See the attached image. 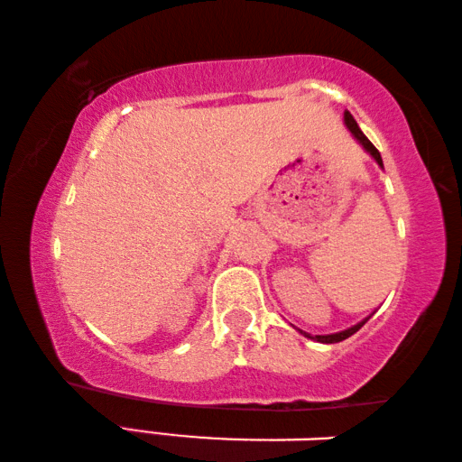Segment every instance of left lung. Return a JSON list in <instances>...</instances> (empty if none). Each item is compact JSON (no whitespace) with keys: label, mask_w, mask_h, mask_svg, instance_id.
I'll return each mask as SVG.
<instances>
[{"label":"left lung","mask_w":462,"mask_h":462,"mask_svg":"<svg viewBox=\"0 0 462 462\" xmlns=\"http://www.w3.org/2000/svg\"><path fill=\"white\" fill-rule=\"evenodd\" d=\"M344 122H346V126H348V130L350 132H353V134H355V138L358 140V143H361L365 148H366V151H369L371 154H373V159L374 161H377L379 162V165L383 167V161H381V154H379V151H377V148H374L373 146V143H371V140L369 138H366L365 134H363V132H361V128H358V124L355 122V118H353V114H350V112H344ZM365 322H366V319H365ZM365 322H361V324H356V326H353V328H348V330H344V332H338V334H328V336H316V340L318 342H326V344H334V342H342V340H346L348 338V336H353L355 332H358V330H361V328L365 326ZM308 336V338H314V336H310V334H306Z\"/></svg>","instance_id":"left-lung-1"}]
</instances>
